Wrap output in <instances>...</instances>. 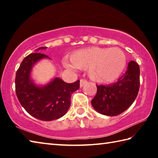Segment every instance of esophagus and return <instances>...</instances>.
<instances>
[{"mask_svg":"<svg viewBox=\"0 0 158 158\" xmlns=\"http://www.w3.org/2000/svg\"><path fill=\"white\" fill-rule=\"evenodd\" d=\"M87 84V81L85 79H81L80 80V87H83L85 84Z\"/></svg>","mask_w":158,"mask_h":158,"instance_id":"1","label":"esophagus"}]
</instances>
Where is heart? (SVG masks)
<instances>
[{"label": "heart", "mask_w": 158, "mask_h": 158, "mask_svg": "<svg viewBox=\"0 0 158 158\" xmlns=\"http://www.w3.org/2000/svg\"><path fill=\"white\" fill-rule=\"evenodd\" d=\"M74 68L89 69V76L100 83H111L118 78L126 65V56L119 48L89 47L77 50L69 56ZM67 68H73L68 61L63 62Z\"/></svg>", "instance_id": "1"}]
</instances>
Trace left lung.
Returning a JSON list of instances; mask_svg holds the SVG:
<instances>
[{
    "label": "left lung",
    "instance_id": "1",
    "mask_svg": "<svg viewBox=\"0 0 158 158\" xmlns=\"http://www.w3.org/2000/svg\"><path fill=\"white\" fill-rule=\"evenodd\" d=\"M139 66L135 61L128 63L127 71L118 81L110 85H97V93L91 101L98 113L117 116L132 105L140 85Z\"/></svg>",
    "mask_w": 158,
    "mask_h": 158
}]
</instances>
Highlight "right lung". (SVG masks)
Returning a JSON list of instances; mask_svg holds the SVG:
<instances>
[{
	"mask_svg": "<svg viewBox=\"0 0 158 158\" xmlns=\"http://www.w3.org/2000/svg\"><path fill=\"white\" fill-rule=\"evenodd\" d=\"M42 47L36 49H46ZM44 58H49L40 53H33L21 62L17 71L15 89L19 101L28 113L36 118L51 121L63 116L70 106L71 95L79 89V80L73 84L55 77L48 84L38 85L31 79L35 64Z\"/></svg>",
	"mask_w": 158,
	"mask_h": 158,
	"instance_id": "right-lung-1",
	"label": "right lung"
}]
</instances>
